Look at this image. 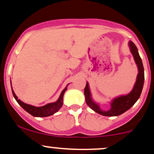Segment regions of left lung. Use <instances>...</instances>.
Here are the masks:
<instances>
[{"mask_svg":"<svg viewBox=\"0 0 154 154\" xmlns=\"http://www.w3.org/2000/svg\"><path fill=\"white\" fill-rule=\"evenodd\" d=\"M129 45H130V51H131L132 56L134 57V59L135 61L136 64L137 66V68H138V75L137 76V80H136L135 86H134L131 93H130L127 95H122V96L118 97V98L113 100L112 103H111L110 110L107 111H102L99 108V106H98V105H97L92 100L88 83H86V86L85 88L84 91L85 95L86 103L93 111H95L98 114L106 116H119L120 114L125 113L126 111H128V109H130L140 98V95L141 92H142L144 83L143 65L142 60H141L140 56L138 54V51H137V47L135 46L133 42L130 41Z\"/></svg>","mask_w":154,"mask_h":154,"instance_id":"1","label":"left lung"}]
</instances>
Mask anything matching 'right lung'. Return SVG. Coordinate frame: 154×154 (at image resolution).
<instances>
[{"mask_svg": "<svg viewBox=\"0 0 154 154\" xmlns=\"http://www.w3.org/2000/svg\"><path fill=\"white\" fill-rule=\"evenodd\" d=\"M67 85L66 87L63 90V91L61 92V95H60L59 98L58 99V100L55 103H48L47 105L43 106H40V107H35L33 106L29 105V104H26L23 103L22 101H21L20 100L18 99L17 95H15L14 92L13 90H12V93H13L14 97L18 102V103L19 105L22 106L23 109H24L26 111H27L29 114H30L31 115L34 116H38V117H45V116H48L51 115H53L54 113L57 112L58 111L61 109V107L63 105V94H64L65 91H66L67 89Z\"/></svg>", "mask_w": 154, "mask_h": 154, "instance_id": "1", "label": "right lung"}]
</instances>
